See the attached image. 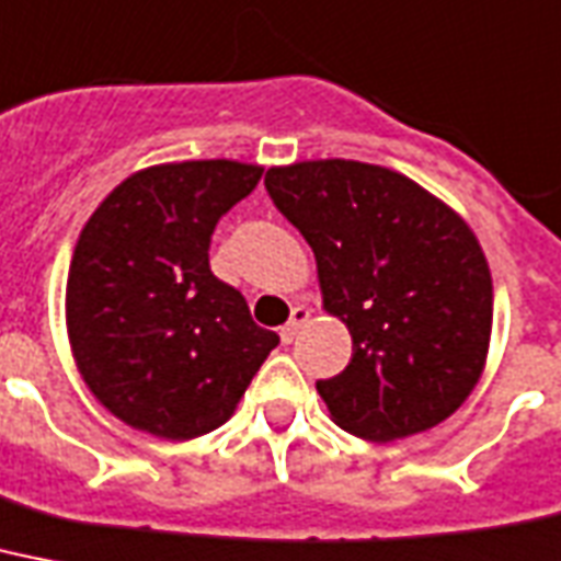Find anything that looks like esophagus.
Returning <instances> with one entry per match:
<instances>
[{"mask_svg": "<svg viewBox=\"0 0 561 561\" xmlns=\"http://www.w3.org/2000/svg\"><path fill=\"white\" fill-rule=\"evenodd\" d=\"M308 320H311V311H308L305 305H296L294 311H290V320L285 322V325H282V331H279L282 343H285V345L294 343L296 334H299V328H302Z\"/></svg>", "mask_w": 561, "mask_h": 561, "instance_id": "obj_1", "label": "esophagus"}]
</instances>
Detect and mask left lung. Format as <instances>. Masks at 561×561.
<instances>
[{
    "instance_id": "left-lung-1",
    "label": "left lung",
    "mask_w": 561,
    "mask_h": 561,
    "mask_svg": "<svg viewBox=\"0 0 561 561\" xmlns=\"http://www.w3.org/2000/svg\"><path fill=\"white\" fill-rule=\"evenodd\" d=\"M273 204L317 259L322 308L352 359L317 391L357 438H409L446 421L481 380L493 279L470 225L412 178L377 163L271 167Z\"/></svg>"
}]
</instances>
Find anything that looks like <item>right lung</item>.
I'll return each mask as SVG.
<instances>
[{"label": "right lung", "mask_w": 561, "mask_h": 561, "mask_svg": "<svg viewBox=\"0 0 561 561\" xmlns=\"http://www.w3.org/2000/svg\"><path fill=\"white\" fill-rule=\"evenodd\" d=\"M262 178L256 163L178 161L131 172L77 239L68 343L91 394L131 430L190 440L230 421L279 336L209 271L218 218Z\"/></svg>", "instance_id": "right-lung-1"}]
</instances>
